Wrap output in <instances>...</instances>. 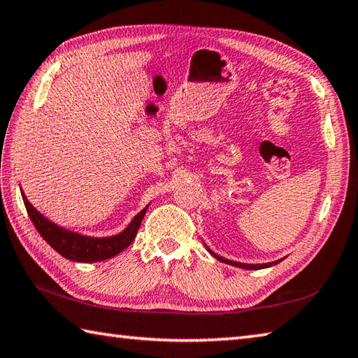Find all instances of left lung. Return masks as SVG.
I'll return each mask as SVG.
<instances>
[{"mask_svg": "<svg viewBox=\"0 0 358 358\" xmlns=\"http://www.w3.org/2000/svg\"><path fill=\"white\" fill-rule=\"evenodd\" d=\"M206 250H208L209 253H211L215 259H219L220 262H223V264H228V265H233V267L245 268V270H261V268H268V267H271V265H276V264H279V262L282 261V259H278V261H273V262H268V264H241V262L229 261V259H225V257H222V256H219V255H215L214 251H211V250H209L208 247H206Z\"/></svg>", "mask_w": 358, "mask_h": 358, "instance_id": "8db88e82", "label": "left lung"}]
</instances>
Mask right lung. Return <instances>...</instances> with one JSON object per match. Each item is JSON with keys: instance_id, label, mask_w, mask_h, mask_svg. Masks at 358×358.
<instances>
[{"instance_id": "1", "label": "right lung", "mask_w": 358, "mask_h": 358, "mask_svg": "<svg viewBox=\"0 0 358 358\" xmlns=\"http://www.w3.org/2000/svg\"><path fill=\"white\" fill-rule=\"evenodd\" d=\"M21 197H23L26 211L29 214L31 220L34 223L35 229L38 231L40 236L51 245V247L57 251L60 256L74 262H101L105 259H110L121 253L136 237L139 225L144 219V214L147 211V205L143 211H139L133 217L129 227L122 229L121 233L108 237H91L76 233V231H69L55 225L54 222L41 214L35 209L29 200L21 189Z\"/></svg>"}]
</instances>
